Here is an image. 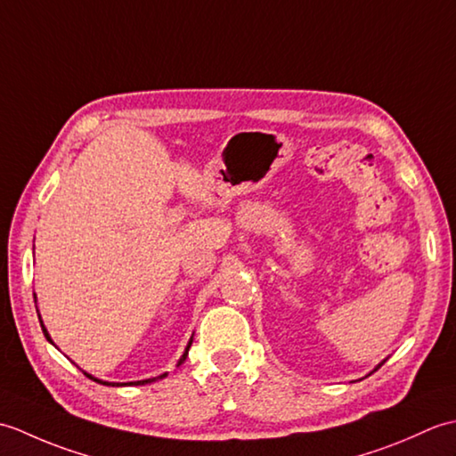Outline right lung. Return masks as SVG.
<instances>
[{
	"label": "right lung",
	"instance_id": "1",
	"mask_svg": "<svg viewBox=\"0 0 456 456\" xmlns=\"http://www.w3.org/2000/svg\"><path fill=\"white\" fill-rule=\"evenodd\" d=\"M38 322H41V315H38ZM41 327H43V333H45V337L48 338V341H51V337H48V333H46V329H45V325H43V322H41ZM190 346H191V338H190V343H188V346H186V351H183V354H182V358L178 361V366L186 361V356H188V351H190ZM86 376L90 378V380H94V382H98V384H108L110 386V382H103V380H98V378H94V376H90L88 372H84ZM162 376H167V374H162ZM160 376V378H162ZM157 380V378H149V380H139V382H129V384H134V386H141V384H149V382H154ZM111 386H123V384H111Z\"/></svg>",
	"mask_w": 456,
	"mask_h": 456
}]
</instances>
